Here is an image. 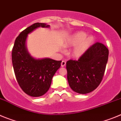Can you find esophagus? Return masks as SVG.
Segmentation results:
<instances>
[{"instance_id":"1","label":"esophagus","mask_w":121,"mask_h":121,"mask_svg":"<svg viewBox=\"0 0 121 121\" xmlns=\"http://www.w3.org/2000/svg\"><path fill=\"white\" fill-rule=\"evenodd\" d=\"M66 64V62L65 61V60H62L61 62V67H65V65Z\"/></svg>"}]
</instances>
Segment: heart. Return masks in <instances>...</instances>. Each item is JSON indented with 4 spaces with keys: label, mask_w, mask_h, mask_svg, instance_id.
<instances>
[{
    "label": "heart",
    "mask_w": 121,
    "mask_h": 121,
    "mask_svg": "<svg viewBox=\"0 0 121 121\" xmlns=\"http://www.w3.org/2000/svg\"><path fill=\"white\" fill-rule=\"evenodd\" d=\"M95 42V37L88 36L86 33L79 31L71 35L64 43L65 47H73L71 56L74 57H79L91 47Z\"/></svg>",
    "instance_id": "obj_1"
}]
</instances>
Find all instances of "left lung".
Listing matches in <instances>:
<instances>
[{
    "mask_svg": "<svg viewBox=\"0 0 121 121\" xmlns=\"http://www.w3.org/2000/svg\"><path fill=\"white\" fill-rule=\"evenodd\" d=\"M109 51L103 43L96 42L76 60L66 63L67 79L71 89L80 94L95 90L103 79Z\"/></svg>",
    "mask_w": 121,
    "mask_h": 121,
    "instance_id": "1",
    "label": "left lung"
}]
</instances>
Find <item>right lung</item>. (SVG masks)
<instances>
[{"label":"right lung","mask_w":121,"mask_h":121,"mask_svg":"<svg viewBox=\"0 0 121 121\" xmlns=\"http://www.w3.org/2000/svg\"><path fill=\"white\" fill-rule=\"evenodd\" d=\"M49 27L44 23H35L17 37L12 50V63L19 86L29 96H41L47 92L62 60L51 59H35L27 52L25 41L28 34L38 27Z\"/></svg>","instance_id":"add662e5"}]
</instances>
